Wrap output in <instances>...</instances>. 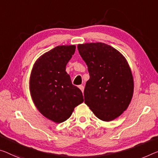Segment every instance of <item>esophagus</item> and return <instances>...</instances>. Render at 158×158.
Wrapping results in <instances>:
<instances>
[{"label": "esophagus", "instance_id": "1", "mask_svg": "<svg viewBox=\"0 0 158 158\" xmlns=\"http://www.w3.org/2000/svg\"><path fill=\"white\" fill-rule=\"evenodd\" d=\"M79 88L81 89V90L82 92V93H83V91H84V86L83 85H79Z\"/></svg>", "mask_w": 158, "mask_h": 158}]
</instances>
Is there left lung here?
<instances>
[{"instance_id":"obj_1","label":"left lung","mask_w":158,"mask_h":158,"mask_svg":"<svg viewBox=\"0 0 158 158\" xmlns=\"http://www.w3.org/2000/svg\"><path fill=\"white\" fill-rule=\"evenodd\" d=\"M87 65L89 79L84 89L85 103L99 119L110 121L127 110L133 93L131 71L123 56L106 44L77 46Z\"/></svg>"}]
</instances>
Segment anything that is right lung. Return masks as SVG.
<instances>
[{"label":"right lung","instance_id":"1","mask_svg":"<svg viewBox=\"0 0 158 158\" xmlns=\"http://www.w3.org/2000/svg\"><path fill=\"white\" fill-rule=\"evenodd\" d=\"M75 51V45L58 46L39 58L31 71L30 89L34 103L41 114L56 123L67 120L83 102L81 90L72 84L65 71Z\"/></svg>","mask_w":158,"mask_h":158}]
</instances>
